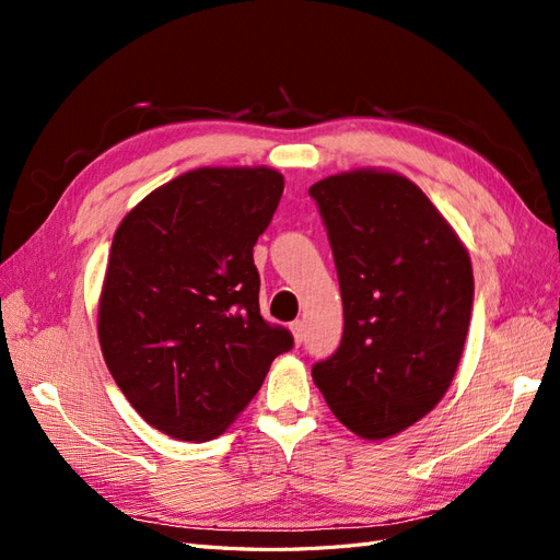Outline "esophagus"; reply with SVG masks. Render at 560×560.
Returning a JSON list of instances; mask_svg holds the SVG:
<instances>
[{"label":"esophagus","mask_w":560,"mask_h":560,"mask_svg":"<svg viewBox=\"0 0 560 560\" xmlns=\"http://www.w3.org/2000/svg\"><path fill=\"white\" fill-rule=\"evenodd\" d=\"M290 331H292V336H294V343L301 346V341H303V322H301V319H294L292 325H290Z\"/></svg>","instance_id":"obj_1"}]
</instances>
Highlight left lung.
Returning a JSON list of instances; mask_svg holds the SVG:
<instances>
[{
	"label": "left lung",
	"mask_w": 560,
	"mask_h": 560,
	"mask_svg": "<svg viewBox=\"0 0 560 560\" xmlns=\"http://www.w3.org/2000/svg\"><path fill=\"white\" fill-rule=\"evenodd\" d=\"M325 219L343 338L313 381L362 439L411 428L442 401L463 358L474 276L432 200L399 173L360 167L308 191Z\"/></svg>",
	"instance_id": "1"
}]
</instances>
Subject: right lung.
<instances>
[{"label":"right lung","instance_id":"add662e5","mask_svg":"<svg viewBox=\"0 0 560 560\" xmlns=\"http://www.w3.org/2000/svg\"><path fill=\"white\" fill-rule=\"evenodd\" d=\"M284 179L273 167H196L118 224L97 306L109 374L151 428L210 442L259 393L292 334L259 313L254 245Z\"/></svg>","mask_w":560,"mask_h":560}]
</instances>
